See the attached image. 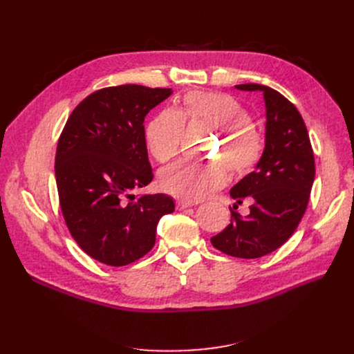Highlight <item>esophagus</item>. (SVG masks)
I'll return each instance as SVG.
<instances>
[{"mask_svg":"<svg viewBox=\"0 0 354 354\" xmlns=\"http://www.w3.org/2000/svg\"><path fill=\"white\" fill-rule=\"evenodd\" d=\"M194 205H195V203H194V202H189V201H178V202H176V208H178L179 211L191 208V207H194Z\"/></svg>","mask_w":354,"mask_h":354,"instance_id":"esophagus-1","label":"esophagus"}]
</instances>
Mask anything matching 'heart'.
<instances>
[{"label": "heart", "mask_w": 354, "mask_h": 354, "mask_svg": "<svg viewBox=\"0 0 354 354\" xmlns=\"http://www.w3.org/2000/svg\"><path fill=\"white\" fill-rule=\"evenodd\" d=\"M185 120L222 132L212 159L228 165L234 176L243 178L261 160L266 139L255 129L251 111L236 97L219 91H189L182 107L163 109L146 126V142L153 158L162 163L174 159L185 138ZM221 162L198 165L179 160L159 176L160 188L174 196L198 202L225 187L228 172Z\"/></svg>", "instance_id": "heart-1"}]
</instances>
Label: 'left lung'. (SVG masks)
Listing matches in <instances>:
<instances>
[{
    "label": "left lung",
    "mask_w": 354,
    "mask_h": 354,
    "mask_svg": "<svg viewBox=\"0 0 354 354\" xmlns=\"http://www.w3.org/2000/svg\"><path fill=\"white\" fill-rule=\"evenodd\" d=\"M238 90L263 91L267 123L266 149L255 171L231 189L236 203L250 198L247 216L231 209V224L211 238L231 257L259 258L280 248L307 209L314 182V155L306 123L281 93L263 84H238ZM236 203L234 207H236Z\"/></svg>",
    "instance_id": "1"
}]
</instances>
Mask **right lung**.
Here are the masks:
<instances>
[{
	"instance_id": "add662e5",
	"label": "right lung",
	"mask_w": 354,
	"mask_h": 354,
	"mask_svg": "<svg viewBox=\"0 0 354 354\" xmlns=\"http://www.w3.org/2000/svg\"><path fill=\"white\" fill-rule=\"evenodd\" d=\"M172 88L106 87L70 115L55 152V182L66 225L91 258L123 267L151 251L159 219L175 211L165 194L135 196L152 182L145 118Z\"/></svg>"
}]
</instances>
